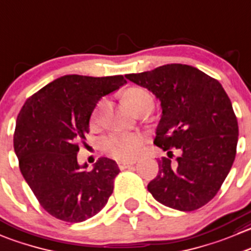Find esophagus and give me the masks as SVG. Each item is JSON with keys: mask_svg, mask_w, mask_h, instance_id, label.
Returning <instances> with one entry per match:
<instances>
[{"mask_svg": "<svg viewBox=\"0 0 251 251\" xmlns=\"http://www.w3.org/2000/svg\"><path fill=\"white\" fill-rule=\"evenodd\" d=\"M136 162H126V160H119L118 165H119V168H120L121 170H124V169H127V168H130L131 165H133Z\"/></svg>", "mask_w": 251, "mask_h": 251, "instance_id": "1", "label": "esophagus"}]
</instances>
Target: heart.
<instances>
[{"label": "heart", "instance_id": "obj_1", "mask_svg": "<svg viewBox=\"0 0 251 251\" xmlns=\"http://www.w3.org/2000/svg\"><path fill=\"white\" fill-rule=\"evenodd\" d=\"M151 98L150 94L146 91L140 88L128 89L124 94V103L132 109L136 104L145 99ZM141 137L136 133L125 132V133H115V135L109 136L104 142V148L110 155H113L116 159L130 160L138 154L141 148Z\"/></svg>", "mask_w": 251, "mask_h": 251}]
</instances>
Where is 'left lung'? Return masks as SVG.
<instances>
[{
  "label": "left lung",
  "mask_w": 251,
  "mask_h": 251,
  "mask_svg": "<svg viewBox=\"0 0 251 251\" xmlns=\"http://www.w3.org/2000/svg\"><path fill=\"white\" fill-rule=\"evenodd\" d=\"M160 101L154 145L173 148L180 157L158 162V174L147 189L167 207L194 211L212 200L235 158L238 123L223 87L189 65L169 64L152 71L126 75Z\"/></svg>",
  "instance_id": "8db88e82"
}]
</instances>
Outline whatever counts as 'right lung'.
<instances>
[{"label":"right lung","mask_w":251,"mask_h":251,"mask_svg":"<svg viewBox=\"0 0 251 251\" xmlns=\"http://www.w3.org/2000/svg\"><path fill=\"white\" fill-rule=\"evenodd\" d=\"M123 76L66 75L53 79L24 103L17 116L14 152L26 184L44 210L70 223L96 216L113 194L118 164L101 157L77 160L97 103L126 84Z\"/></svg>","instance_id":"right-lung-1"}]
</instances>
